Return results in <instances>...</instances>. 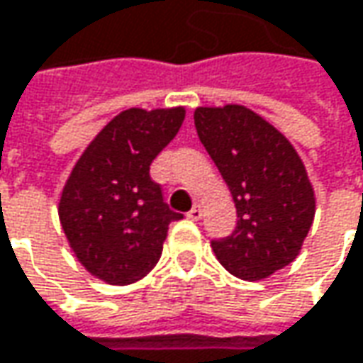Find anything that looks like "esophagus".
I'll use <instances>...</instances> for the list:
<instances>
[{
    "mask_svg": "<svg viewBox=\"0 0 363 363\" xmlns=\"http://www.w3.org/2000/svg\"><path fill=\"white\" fill-rule=\"evenodd\" d=\"M188 218L189 220H200V218H202V206H200V203H196V206H194V208L188 212Z\"/></svg>",
    "mask_w": 363,
    "mask_h": 363,
    "instance_id": "34e87169",
    "label": "esophagus"
}]
</instances>
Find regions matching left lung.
<instances>
[{
    "instance_id": "1",
    "label": "left lung",
    "mask_w": 363,
    "mask_h": 363,
    "mask_svg": "<svg viewBox=\"0 0 363 363\" xmlns=\"http://www.w3.org/2000/svg\"><path fill=\"white\" fill-rule=\"evenodd\" d=\"M198 137L216 163L236 206V230L214 240L226 271L262 281L291 264L315 218V191L297 149L244 105L198 106Z\"/></svg>"
}]
</instances>
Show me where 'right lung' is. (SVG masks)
Listing matches in <instances>:
<instances>
[{
  "mask_svg": "<svg viewBox=\"0 0 363 363\" xmlns=\"http://www.w3.org/2000/svg\"><path fill=\"white\" fill-rule=\"evenodd\" d=\"M186 106L127 108L86 145L64 184L58 218L78 262L106 285H131L160 262L169 224L151 161L174 139Z\"/></svg>",
  "mask_w": 363,
  "mask_h": 363,
  "instance_id": "obj_1",
  "label": "right lung"
}]
</instances>
